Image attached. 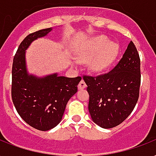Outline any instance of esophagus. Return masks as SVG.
Returning a JSON list of instances; mask_svg holds the SVG:
<instances>
[{
  "label": "esophagus",
  "mask_w": 156,
  "mask_h": 156,
  "mask_svg": "<svg viewBox=\"0 0 156 156\" xmlns=\"http://www.w3.org/2000/svg\"><path fill=\"white\" fill-rule=\"evenodd\" d=\"M86 84H85V82L82 80H80V82L79 83V84H78V89H85L86 88Z\"/></svg>",
  "instance_id": "esophagus-1"
}]
</instances>
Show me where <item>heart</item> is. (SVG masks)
Here are the masks:
<instances>
[{
  "instance_id": "heart-1",
  "label": "heart",
  "mask_w": 156,
  "mask_h": 156,
  "mask_svg": "<svg viewBox=\"0 0 156 156\" xmlns=\"http://www.w3.org/2000/svg\"><path fill=\"white\" fill-rule=\"evenodd\" d=\"M119 54V44L111 42L104 36H98L92 37L80 49L77 60L80 62H90L92 71L100 73L112 67Z\"/></svg>"
}]
</instances>
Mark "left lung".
I'll list each match as a JSON object with an SVG mask.
<instances>
[{
	"mask_svg": "<svg viewBox=\"0 0 156 156\" xmlns=\"http://www.w3.org/2000/svg\"><path fill=\"white\" fill-rule=\"evenodd\" d=\"M89 94V112L95 124L111 129L131 114L139 97V54L132 41L111 71L98 76L83 77Z\"/></svg>",
	"mask_w": 156,
	"mask_h": 156,
	"instance_id": "obj_1",
	"label": "left lung"
}]
</instances>
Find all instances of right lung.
Listing matches in <instances>:
<instances>
[{
  "label": "right lung",
  "mask_w": 156,
  "mask_h": 156,
  "mask_svg": "<svg viewBox=\"0 0 156 156\" xmlns=\"http://www.w3.org/2000/svg\"><path fill=\"white\" fill-rule=\"evenodd\" d=\"M52 27L31 33L19 44L12 67V100L21 118L30 126L47 131L62 120L67 102L77 92L81 77L59 76L58 73L38 77L27 69L26 50L35 40Z\"/></svg>",
  "instance_id": "add662e5"
}]
</instances>
